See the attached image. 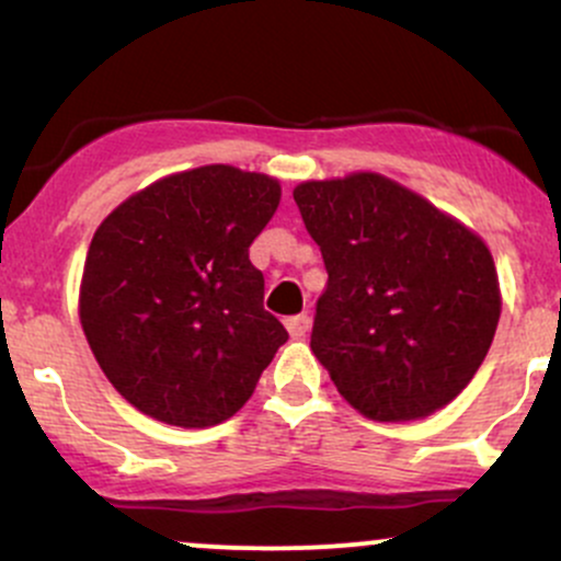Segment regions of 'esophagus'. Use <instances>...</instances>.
<instances>
[{"label":"esophagus","mask_w":561,"mask_h":561,"mask_svg":"<svg viewBox=\"0 0 561 561\" xmlns=\"http://www.w3.org/2000/svg\"><path fill=\"white\" fill-rule=\"evenodd\" d=\"M289 337H306V332L311 330V317L308 313H298V317H289L285 321Z\"/></svg>","instance_id":"esophagus-1"}]
</instances>
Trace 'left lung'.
Returning a JSON list of instances; mask_svg holds the SVG:
<instances>
[{"label":"left lung","instance_id":"left-lung-1","mask_svg":"<svg viewBox=\"0 0 561 561\" xmlns=\"http://www.w3.org/2000/svg\"><path fill=\"white\" fill-rule=\"evenodd\" d=\"M324 259L311 351L375 422L435 414L485 362L501 317L488 244L382 173L293 192Z\"/></svg>","mask_w":561,"mask_h":561}]
</instances>
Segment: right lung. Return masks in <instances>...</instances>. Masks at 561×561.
I'll list each match as a JSON object with an SVG mask.
<instances>
[{"label":"right lung","mask_w":561,"mask_h":561,"mask_svg":"<svg viewBox=\"0 0 561 561\" xmlns=\"http://www.w3.org/2000/svg\"><path fill=\"white\" fill-rule=\"evenodd\" d=\"M279 197L266 173L199 165L139 190L94 231L81 327L141 414L186 430L221 424L287 343L248 253Z\"/></svg>","instance_id":"right-lung-1"}]
</instances>
